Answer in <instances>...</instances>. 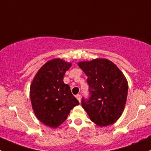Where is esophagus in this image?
I'll return each instance as SVG.
<instances>
[{"label": "esophagus", "mask_w": 151, "mask_h": 151, "mask_svg": "<svg viewBox=\"0 0 151 151\" xmlns=\"http://www.w3.org/2000/svg\"><path fill=\"white\" fill-rule=\"evenodd\" d=\"M76 97L77 98L79 102H81V95H80V94H77V95L76 96Z\"/></svg>", "instance_id": "obj_1"}]
</instances>
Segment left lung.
Here are the masks:
<instances>
[{
	"instance_id": "obj_1",
	"label": "left lung",
	"mask_w": 151,
	"mask_h": 151,
	"mask_svg": "<svg viewBox=\"0 0 151 151\" xmlns=\"http://www.w3.org/2000/svg\"><path fill=\"white\" fill-rule=\"evenodd\" d=\"M88 78L89 97L81 99L91 122L99 127L114 124L122 116L128 94V83L116 65L106 59L78 63Z\"/></svg>"
}]
</instances>
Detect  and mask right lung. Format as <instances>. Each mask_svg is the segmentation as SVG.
Masks as SVG:
<instances>
[{
	"label": "right lung",
	"mask_w": 151,
	"mask_h": 151,
	"mask_svg": "<svg viewBox=\"0 0 151 151\" xmlns=\"http://www.w3.org/2000/svg\"><path fill=\"white\" fill-rule=\"evenodd\" d=\"M71 63L54 59L41 67L30 86L31 103L37 119L53 128L68 118L71 109L79 105L63 78Z\"/></svg>",
	"instance_id": "add662e5"
}]
</instances>
